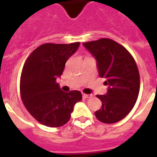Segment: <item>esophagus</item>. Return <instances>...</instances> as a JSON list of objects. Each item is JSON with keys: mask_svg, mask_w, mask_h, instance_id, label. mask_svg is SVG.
Here are the masks:
<instances>
[{"mask_svg": "<svg viewBox=\"0 0 157 157\" xmlns=\"http://www.w3.org/2000/svg\"><path fill=\"white\" fill-rule=\"evenodd\" d=\"M82 97H83L84 98H92V95H90V94H85V93H83V94H82Z\"/></svg>", "mask_w": 157, "mask_h": 157, "instance_id": "esophagus-1", "label": "esophagus"}]
</instances>
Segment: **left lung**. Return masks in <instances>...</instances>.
Here are the masks:
<instances>
[{"instance_id":"1","label":"left lung","mask_w":157,"mask_h":157,"mask_svg":"<svg viewBox=\"0 0 157 157\" xmlns=\"http://www.w3.org/2000/svg\"><path fill=\"white\" fill-rule=\"evenodd\" d=\"M97 59L99 76L109 85L106 95H97L102 108L96 111L99 121L113 124L128 115L138 98L140 74L131 54L117 42L100 39L83 43Z\"/></svg>"}]
</instances>
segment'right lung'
<instances>
[{
  "instance_id": "add662e5",
  "label": "right lung",
  "mask_w": 157,
  "mask_h": 157,
  "mask_svg": "<svg viewBox=\"0 0 157 157\" xmlns=\"http://www.w3.org/2000/svg\"><path fill=\"white\" fill-rule=\"evenodd\" d=\"M79 45V42L44 44L24 63L20 78L22 101L29 113L45 126L54 128L65 124L74 105L82 99L79 91L63 92L56 82Z\"/></svg>"
}]
</instances>
